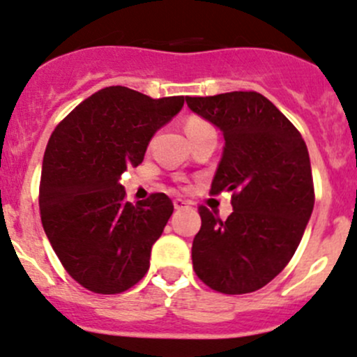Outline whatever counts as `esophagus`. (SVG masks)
I'll return each mask as SVG.
<instances>
[{
    "label": "esophagus",
    "mask_w": 357,
    "mask_h": 357,
    "mask_svg": "<svg viewBox=\"0 0 357 357\" xmlns=\"http://www.w3.org/2000/svg\"><path fill=\"white\" fill-rule=\"evenodd\" d=\"M174 207L178 208V211H181V208L188 207V202L183 200V199H174Z\"/></svg>",
    "instance_id": "34e87169"
}]
</instances>
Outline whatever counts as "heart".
<instances>
[{
    "label": "heart",
    "mask_w": 357,
    "mask_h": 357,
    "mask_svg": "<svg viewBox=\"0 0 357 357\" xmlns=\"http://www.w3.org/2000/svg\"><path fill=\"white\" fill-rule=\"evenodd\" d=\"M185 129H186V132H188V136H192V135H197V132H202V131H207V129H212V126L208 124V122L205 121V119L190 117L188 121H186Z\"/></svg>",
    "instance_id": "1"
}]
</instances>
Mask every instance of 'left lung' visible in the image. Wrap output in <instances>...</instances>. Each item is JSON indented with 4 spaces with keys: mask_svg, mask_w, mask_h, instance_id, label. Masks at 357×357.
I'll list each match as a JSON object with an SVG mask.
<instances>
[{
    "mask_svg": "<svg viewBox=\"0 0 357 357\" xmlns=\"http://www.w3.org/2000/svg\"><path fill=\"white\" fill-rule=\"evenodd\" d=\"M186 103L222 131L225 152L211 195L231 192L233 205L226 221L199 207L193 269L212 290L250 294L289 264L311 218L314 185L307 146L257 91L186 96Z\"/></svg>",
    "mask_w": 357,
    "mask_h": 357,
    "instance_id": "left-lung-1",
    "label": "left lung"
}]
</instances>
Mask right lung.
<instances>
[{"mask_svg": "<svg viewBox=\"0 0 357 357\" xmlns=\"http://www.w3.org/2000/svg\"><path fill=\"white\" fill-rule=\"evenodd\" d=\"M185 96L150 98L124 86L79 103L50 136L39 183L43 228L66 271L95 294H121L150 268L174 205L152 193L135 205L119 178L143 162L157 129Z\"/></svg>", "mask_w": 357, "mask_h": 357, "instance_id": "add662e5", "label": "right lung"}]
</instances>
